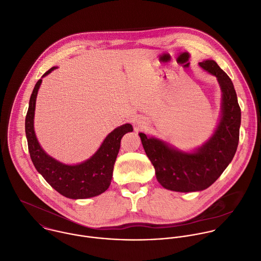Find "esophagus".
Instances as JSON below:
<instances>
[{"mask_svg": "<svg viewBox=\"0 0 261 261\" xmlns=\"http://www.w3.org/2000/svg\"><path fill=\"white\" fill-rule=\"evenodd\" d=\"M145 122H143V121H139L138 122V126H140V127H145Z\"/></svg>", "mask_w": 261, "mask_h": 261, "instance_id": "esophagus-1", "label": "esophagus"}]
</instances>
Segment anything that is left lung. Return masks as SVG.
<instances>
[{
	"label": "left lung",
	"mask_w": 261,
	"mask_h": 261,
	"mask_svg": "<svg viewBox=\"0 0 261 261\" xmlns=\"http://www.w3.org/2000/svg\"><path fill=\"white\" fill-rule=\"evenodd\" d=\"M199 66L216 77L221 91L219 119L212 135L201 146L188 151L159 138L139 134L158 182L174 192L209 188L231 162L239 144L241 109L230 79L214 60H204Z\"/></svg>",
	"instance_id": "8db88e82"
}]
</instances>
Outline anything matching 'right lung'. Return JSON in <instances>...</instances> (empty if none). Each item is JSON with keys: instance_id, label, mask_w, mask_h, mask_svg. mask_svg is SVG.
<instances>
[{"instance_id": "obj_1", "label": "right lung", "mask_w": 261, "mask_h": 261, "mask_svg": "<svg viewBox=\"0 0 261 261\" xmlns=\"http://www.w3.org/2000/svg\"><path fill=\"white\" fill-rule=\"evenodd\" d=\"M55 69H57L56 66L52 67L38 81L30 99L25 117V135L31 158L38 172L62 196L74 200L96 197L109 188L121 138L134 130L133 125L125 123L114 128L106 136L98 150L83 162L65 164L47 154L37 139L35 111L43 79Z\"/></svg>"}]
</instances>
